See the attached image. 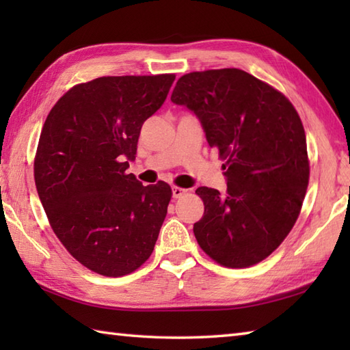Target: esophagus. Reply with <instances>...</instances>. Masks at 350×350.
I'll return each instance as SVG.
<instances>
[{
  "label": "esophagus",
  "mask_w": 350,
  "mask_h": 350,
  "mask_svg": "<svg viewBox=\"0 0 350 350\" xmlns=\"http://www.w3.org/2000/svg\"><path fill=\"white\" fill-rule=\"evenodd\" d=\"M171 192H173V198H180L182 196L187 194L188 189L180 188V187H173V189H171Z\"/></svg>",
  "instance_id": "obj_1"
}]
</instances>
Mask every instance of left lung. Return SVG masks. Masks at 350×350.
I'll return each instance as SVG.
<instances>
[{
  "label": "left lung",
  "mask_w": 350,
  "mask_h": 350,
  "mask_svg": "<svg viewBox=\"0 0 350 350\" xmlns=\"http://www.w3.org/2000/svg\"><path fill=\"white\" fill-rule=\"evenodd\" d=\"M171 102L202 123L219 150L227 192L200 187V247L227 267H248L280 247L295 226L308 187L307 139L286 96L241 69L183 75Z\"/></svg>",
  "instance_id": "left-lung-1"
}]
</instances>
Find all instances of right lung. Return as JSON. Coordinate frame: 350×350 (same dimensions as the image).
<instances>
[{
  "label": "right lung",
  "instance_id": "add662e5",
  "mask_svg": "<svg viewBox=\"0 0 350 350\" xmlns=\"http://www.w3.org/2000/svg\"><path fill=\"white\" fill-rule=\"evenodd\" d=\"M174 75L102 77L51 109L34 161L37 194L58 239L81 265L128 275L150 257L171 188L128 174L143 123L165 102Z\"/></svg>",
  "mask_w": 350,
  "mask_h": 350
}]
</instances>
